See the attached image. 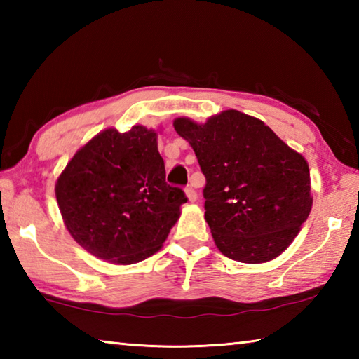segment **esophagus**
Here are the masks:
<instances>
[{
    "label": "esophagus",
    "instance_id": "obj_1",
    "mask_svg": "<svg viewBox=\"0 0 359 359\" xmlns=\"http://www.w3.org/2000/svg\"><path fill=\"white\" fill-rule=\"evenodd\" d=\"M185 193H187V196H188V199H190L191 203H194L198 199V193H196V190H194L193 187H187L185 188Z\"/></svg>",
    "mask_w": 359,
    "mask_h": 359
}]
</instances>
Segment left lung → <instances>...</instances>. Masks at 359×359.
<instances>
[{
    "instance_id": "8db88e82",
    "label": "left lung",
    "mask_w": 359,
    "mask_h": 359,
    "mask_svg": "<svg viewBox=\"0 0 359 359\" xmlns=\"http://www.w3.org/2000/svg\"><path fill=\"white\" fill-rule=\"evenodd\" d=\"M205 177L204 209L224 257L264 263L280 255L312 209L307 161L263 121L224 111L198 125L174 121Z\"/></svg>"
}]
</instances>
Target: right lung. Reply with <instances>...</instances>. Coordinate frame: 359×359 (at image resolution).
<instances>
[{
    "label": "right lung",
    "mask_w": 359,
    "mask_h": 359,
    "mask_svg": "<svg viewBox=\"0 0 359 359\" xmlns=\"http://www.w3.org/2000/svg\"><path fill=\"white\" fill-rule=\"evenodd\" d=\"M66 228L85 250L118 264L154 255L187 203L168 185L156 133L106 130L72 156L55 187Z\"/></svg>",
    "instance_id": "1"
}]
</instances>
